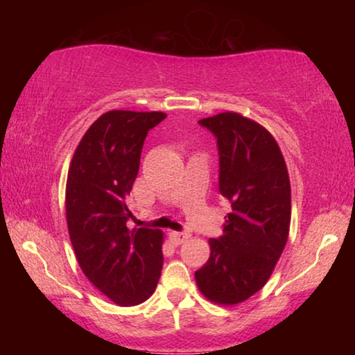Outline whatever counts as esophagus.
<instances>
[{
	"label": "esophagus",
	"instance_id": "esophagus-1",
	"mask_svg": "<svg viewBox=\"0 0 355 355\" xmlns=\"http://www.w3.org/2000/svg\"><path fill=\"white\" fill-rule=\"evenodd\" d=\"M171 238H172L173 244L180 245V244H183L184 241H188V239L191 238V233H188V232H173V233H171Z\"/></svg>",
	"mask_w": 355,
	"mask_h": 355
}]
</instances>
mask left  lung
Returning <instances> with one entry per match:
<instances>
[{
	"label": "left lung",
	"instance_id": "obj_1",
	"mask_svg": "<svg viewBox=\"0 0 355 355\" xmlns=\"http://www.w3.org/2000/svg\"><path fill=\"white\" fill-rule=\"evenodd\" d=\"M219 150V191L232 203L224 235L209 239L208 261L196 271L207 299L235 305L260 291L285 249L291 186L279 144L255 120L220 112L199 120Z\"/></svg>",
	"mask_w": 355,
	"mask_h": 355
}]
</instances>
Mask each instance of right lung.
<instances>
[{
  "instance_id": "obj_1",
  "label": "right lung",
  "mask_w": 355,
  "mask_h": 355,
  "mask_svg": "<svg viewBox=\"0 0 355 355\" xmlns=\"http://www.w3.org/2000/svg\"><path fill=\"white\" fill-rule=\"evenodd\" d=\"M164 112L107 111L84 133L71 158L65 214L86 277L122 307L147 300L163 269V232L133 228L127 197L139 171L148 130Z\"/></svg>"
}]
</instances>
